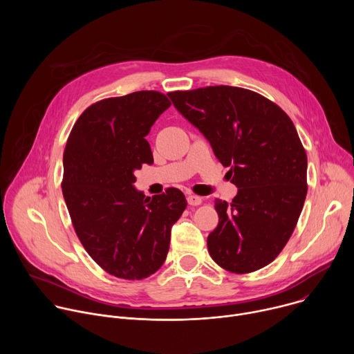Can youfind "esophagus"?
<instances>
[{
  "label": "esophagus",
  "mask_w": 354,
  "mask_h": 354,
  "mask_svg": "<svg viewBox=\"0 0 354 354\" xmlns=\"http://www.w3.org/2000/svg\"><path fill=\"white\" fill-rule=\"evenodd\" d=\"M187 203L190 206H198V205H201V197L194 196V194H189L187 196Z\"/></svg>",
  "instance_id": "esophagus-1"
}]
</instances>
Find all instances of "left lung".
I'll list each match as a JSON object with an SVG mask.
<instances>
[{"label":"left lung","instance_id":"left-lung-1","mask_svg":"<svg viewBox=\"0 0 354 354\" xmlns=\"http://www.w3.org/2000/svg\"><path fill=\"white\" fill-rule=\"evenodd\" d=\"M203 134L238 187L216 198L218 225L207 238L213 261L231 273L273 262L290 239L307 196V154L287 116L268 97L217 85L168 93Z\"/></svg>","mask_w":354,"mask_h":354}]
</instances>
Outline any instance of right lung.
Masks as SVG:
<instances>
[{"label": "right lung", "instance_id": "obj_1", "mask_svg": "<svg viewBox=\"0 0 354 354\" xmlns=\"http://www.w3.org/2000/svg\"><path fill=\"white\" fill-rule=\"evenodd\" d=\"M169 99L157 91L108 97L75 122L63 156V196L82 246L109 274L141 280L165 262L171 228L187 203L169 187L145 197L134 171L154 162L145 136Z\"/></svg>", "mask_w": 354, "mask_h": 354}]
</instances>
